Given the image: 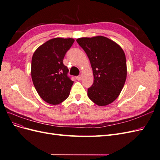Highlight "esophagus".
Wrapping results in <instances>:
<instances>
[{"mask_svg":"<svg viewBox=\"0 0 160 160\" xmlns=\"http://www.w3.org/2000/svg\"><path fill=\"white\" fill-rule=\"evenodd\" d=\"M81 75H79V76H77V77H76V79H77V80L79 81V80H81Z\"/></svg>","mask_w":160,"mask_h":160,"instance_id":"obj_1","label":"esophagus"}]
</instances>
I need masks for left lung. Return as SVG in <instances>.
Segmentation results:
<instances>
[{
    "label": "left lung",
    "mask_w": 160,
    "mask_h": 160,
    "mask_svg": "<svg viewBox=\"0 0 160 160\" xmlns=\"http://www.w3.org/2000/svg\"><path fill=\"white\" fill-rule=\"evenodd\" d=\"M93 69V83L88 89L89 98L104 106L118 98L127 77L126 58L117 43L103 36L77 38Z\"/></svg>",
    "instance_id": "1"
}]
</instances>
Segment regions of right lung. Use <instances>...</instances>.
<instances>
[{
	"mask_svg": "<svg viewBox=\"0 0 160 160\" xmlns=\"http://www.w3.org/2000/svg\"><path fill=\"white\" fill-rule=\"evenodd\" d=\"M73 38H52L35 51L31 61V77L38 94L46 102L59 104L68 98L73 84L63 64Z\"/></svg>",
	"mask_w": 160,
	"mask_h": 160,
	"instance_id": "right-lung-1",
	"label": "right lung"
}]
</instances>
